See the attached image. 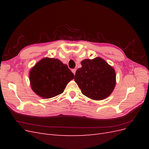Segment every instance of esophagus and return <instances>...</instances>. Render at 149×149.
<instances>
[{
  "label": "esophagus",
  "mask_w": 149,
  "mask_h": 149,
  "mask_svg": "<svg viewBox=\"0 0 149 149\" xmlns=\"http://www.w3.org/2000/svg\"><path fill=\"white\" fill-rule=\"evenodd\" d=\"M72 71V72H73V73L74 74H75V73H76V69H73L71 70Z\"/></svg>",
  "instance_id": "34e87169"
}]
</instances>
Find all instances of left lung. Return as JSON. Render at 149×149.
<instances>
[{
  "label": "left lung",
  "instance_id": "obj_1",
  "mask_svg": "<svg viewBox=\"0 0 149 149\" xmlns=\"http://www.w3.org/2000/svg\"><path fill=\"white\" fill-rule=\"evenodd\" d=\"M76 71L74 81L83 94L93 100H104L113 91L116 83L113 67L100 57L84 59Z\"/></svg>",
  "mask_w": 149,
  "mask_h": 149
}]
</instances>
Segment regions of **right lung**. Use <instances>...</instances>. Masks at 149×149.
Instances as JSON below:
<instances>
[{"mask_svg": "<svg viewBox=\"0 0 149 149\" xmlns=\"http://www.w3.org/2000/svg\"><path fill=\"white\" fill-rule=\"evenodd\" d=\"M74 76L66 64L57 58L48 57L37 62L29 72L31 89L43 99L61 94Z\"/></svg>", "mask_w": 149, "mask_h": 149, "instance_id": "add662e5", "label": "right lung"}]
</instances>
